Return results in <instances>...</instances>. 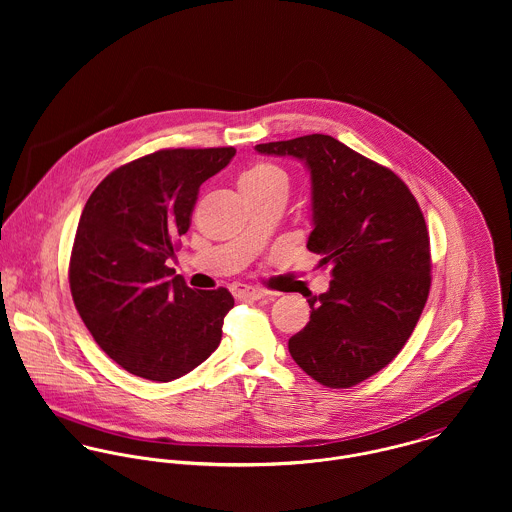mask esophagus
<instances>
[{
	"label": "esophagus",
	"instance_id": "obj_1",
	"mask_svg": "<svg viewBox=\"0 0 512 512\" xmlns=\"http://www.w3.org/2000/svg\"><path fill=\"white\" fill-rule=\"evenodd\" d=\"M234 295L240 299V301H250V299H262L264 292L258 290V288H250V286H244V288H238Z\"/></svg>",
	"mask_w": 512,
	"mask_h": 512
}]
</instances>
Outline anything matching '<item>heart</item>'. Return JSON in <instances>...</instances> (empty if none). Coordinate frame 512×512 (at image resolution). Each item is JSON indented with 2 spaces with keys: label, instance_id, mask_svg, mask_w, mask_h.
Masks as SVG:
<instances>
[{
  "label": "heart",
  "instance_id": "heart-1",
  "mask_svg": "<svg viewBox=\"0 0 512 512\" xmlns=\"http://www.w3.org/2000/svg\"><path fill=\"white\" fill-rule=\"evenodd\" d=\"M250 185V187H270V185H282L288 189V177L286 173L272 163H256L252 169H248L240 177V187Z\"/></svg>",
  "mask_w": 512,
  "mask_h": 512
}]
</instances>
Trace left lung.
Listing matches in <instances>:
<instances>
[{
    "instance_id": "left-lung-1",
    "label": "left lung",
    "mask_w": 512,
    "mask_h": 512,
    "mask_svg": "<svg viewBox=\"0 0 512 512\" xmlns=\"http://www.w3.org/2000/svg\"><path fill=\"white\" fill-rule=\"evenodd\" d=\"M256 151L307 167V248L333 276L327 292L309 299V323L290 339V355L323 386H355L402 351L428 301L430 236L420 205L396 173L331 136Z\"/></svg>"
}]
</instances>
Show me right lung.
I'll return each instance as SVG.
<instances>
[{
	"instance_id": "right-lung-1",
	"label": "right lung",
	"mask_w": 512,
	"mask_h": 512,
	"mask_svg": "<svg viewBox=\"0 0 512 512\" xmlns=\"http://www.w3.org/2000/svg\"><path fill=\"white\" fill-rule=\"evenodd\" d=\"M234 153L159 149L112 171L84 205L69 266L74 305L98 347L136 376L175 380L219 347L234 297L191 290L165 262L199 187Z\"/></svg>"
}]
</instances>
